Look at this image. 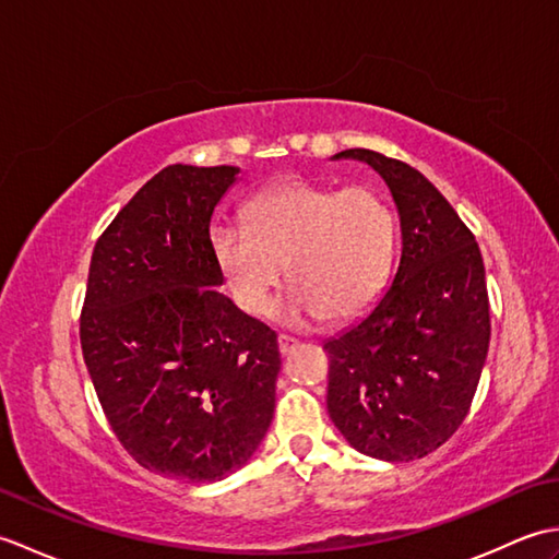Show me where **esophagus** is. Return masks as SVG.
Listing matches in <instances>:
<instances>
[{"mask_svg": "<svg viewBox=\"0 0 559 559\" xmlns=\"http://www.w3.org/2000/svg\"><path fill=\"white\" fill-rule=\"evenodd\" d=\"M295 348H298V341L290 336H278V350L281 355H290Z\"/></svg>", "mask_w": 559, "mask_h": 559, "instance_id": "1", "label": "esophagus"}]
</instances>
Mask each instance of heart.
Listing matches in <instances>:
<instances>
[{"mask_svg":"<svg viewBox=\"0 0 559 559\" xmlns=\"http://www.w3.org/2000/svg\"><path fill=\"white\" fill-rule=\"evenodd\" d=\"M225 288L240 310L269 312L286 266L293 290L278 307L290 326L353 319L382 295L396 252L394 211L374 189L288 182L247 206V228L211 230Z\"/></svg>","mask_w":559,"mask_h":559,"instance_id":"1","label":"heart"}]
</instances>
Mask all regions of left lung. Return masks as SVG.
I'll use <instances>...</instances> for the list:
<instances>
[{"mask_svg": "<svg viewBox=\"0 0 559 559\" xmlns=\"http://www.w3.org/2000/svg\"><path fill=\"white\" fill-rule=\"evenodd\" d=\"M401 223L389 288L358 322L324 341L326 408L343 439L382 461L423 459L459 430L490 348V302L476 237L411 165L367 148Z\"/></svg>", "mask_w": 559, "mask_h": 559, "instance_id": "1", "label": "left lung"}]
</instances>
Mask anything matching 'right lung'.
I'll return each mask as SVG.
<instances>
[{
	"mask_svg": "<svg viewBox=\"0 0 559 559\" xmlns=\"http://www.w3.org/2000/svg\"><path fill=\"white\" fill-rule=\"evenodd\" d=\"M240 168L168 165L100 235L81 350L100 406L141 466L185 483L228 478L276 408V334L218 290L211 218Z\"/></svg>",
	"mask_w": 559,
	"mask_h": 559,
	"instance_id": "add662e5",
	"label": "right lung"
}]
</instances>
